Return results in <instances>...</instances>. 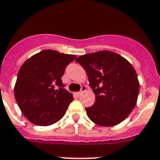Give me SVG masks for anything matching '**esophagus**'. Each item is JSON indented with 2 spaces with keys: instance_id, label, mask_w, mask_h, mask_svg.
<instances>
[{
  "instance_id": "obj_1",
  "label": "esophagus",
  "mask_w": 160,
  "mask_h": 160,
  "mask_svg": "<svg viewBox=\"0 0 160 160\" xmlns=\"http://www.w3.org/2000/svg\"><path fill=\"white\" fill-rule=\"evenodd\" d=\"M85 90H86V87H85V86H82V88H81V90H80V92H77V94H78V95L82 94L83 92H84Z\"/></svg>"
}]
</instances>
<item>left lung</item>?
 <instances>
[{
  "label": "left lung",
  "mask_w": 160,
  "mask_h": 160,
  "mask_svg": "<svg viewBox=\"0 0 160 160\" xmlns=\"http://www.w3.org/2000/svg\"><path fill=\"white\" fill-rule=\"evenodd\" d=\"M85 70L95 102L85 108L88 117L98 125L111 127L128 117L138 101L140 84L134 68L121 55L102 50L76 60Z\"/></svg>",
  "instance_id": "obj_1"
}]
</instances>
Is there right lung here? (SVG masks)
I'll list each match as a JSON object with an SVG mask.
<instances>
[{
  "mask_svg": "<svg viewBox=\"0 0 160 160\" xmlns=\"http://www.w3.org/2000/svg\"><path fill=\"white\" fill-rule=\"evenodd\" d=\"M76 58L45 49L24 62L14 85V98L31 123L48 126L63 117L73 96L62 88L61 78Z\"/></svg>",
  "mask_w": 160,
  "mask_h": 160,
  "instance_id": "obj_1",
  "label": "right lung"
}]
</instances>
